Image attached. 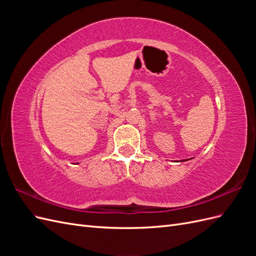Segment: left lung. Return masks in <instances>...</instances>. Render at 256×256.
<instances>
[{
	"label": "left lung",
	"instance_id": "obj_1",
	"mask_svg": "<svg viewBox=\"0 0 256 256\" xmlns=\"http://www.w3.org/2000/svg\"><path fill=\"white\" fill-rule=\"evenodd\" d=\"M182 161H184V160H182Z\"/></svg>",
	"mask_w": 256,
	"mask_h": 256
}]
</instances>
